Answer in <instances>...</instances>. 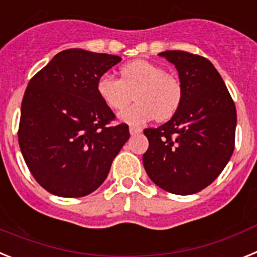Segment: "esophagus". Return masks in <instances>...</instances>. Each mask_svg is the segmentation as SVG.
Segmentation results:
<instances>
[{"mask_svg":"<svg viewBox=\"0 0 257 257\" xmlns=\"http://www.w3.org/2000/svg\"><path fill=\"white\" fill-rule=\"evenodd\" d=\"M129 132H131L132 136H136V135H140V133L142 132V129L137 128V126H131V128H129Z\"/></svg>","mask_w":257,"mask_h":257,"instance_id":"esophagus-1","label":"esophagus"}]
</instances>
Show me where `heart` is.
I'll return each mask as SVG.
<instances>
[{
    "mask_svg": "<svg viewBox=\"0 0 257 257\" xmlns=\"http://www.w3.org/2000/svg\"><path fill=\"white\" fill-rule=\"evenodd\" d=\"M119 73L120 79L108 73L98 77L95 90L112 111L124 110L135 94L137 102L120 113V120L142 125L154 117L160 121L169 119L178 110L182 101L181 82L163 67L136 59L120 67Z\"/></svg>",
    "mask_w": 257,
    "mask_h": 257,
    "instance_id": "obj_1",
    "label": "heart"
}]
</instances>
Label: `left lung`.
Segmentation results:
<instances>
[{"mask_svg": "<svg viewBox=\"0 0 257 257\" xmlns=\"http://www.w3.org/2000/svg\"><path fill=\"white\" fill-rule=\"evenodd\" d=\"M159 55L178 71L182 101L169 121L144 131L149 149L142 162L160 189L190 195L215 181L233 155L235 104L208 59L181 50Z\"/></svg>", "mask_w": 257, "mask_h": 257, "instance_id": "1", "label": "left lung"}]
</instances>
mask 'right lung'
<instances>
[{
    "mask_svg": "<svg viewBox=\"0 0 257 257\" xmlns=\"http://www.w3.org/2000/svg\"><path fill=\"white\" fill-rule=\"evenodd\" d=\"M120 61L68 49L31 79L18 140L27 167L49 193L80 198L97 190L129 140L126 124L110 125L115 115L95 90L98 77Z\"/></svg>",
    "mask_w": 257,
    "mask_h": 257,
    "instance_id": "right-lung-1",
    "label": "right lung"
}]
</instances>
